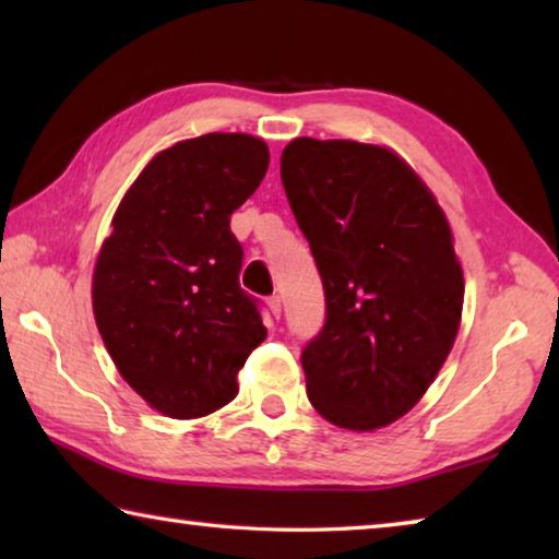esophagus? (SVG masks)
<instances>
[{
  "label": "esophagus",
  "mask_w": 559,
  "mask_h": 559,
  "mask_svg": "<svg viewBox=\"0 0 559 559\" xmlns=\"http://www.w3.org/2000/svg\"><path fill=\"white\" fill-rule=\"evenodd\" d=\"M269 310H271L273 318H281V298L278 296L269 298Z\"/></svg>",
  "instance_id": "esophagus-1"
}]
</instances>
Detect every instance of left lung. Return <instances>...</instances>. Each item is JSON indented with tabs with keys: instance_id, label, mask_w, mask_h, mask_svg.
Wrapping results in <instances>:
<instances>
[{
	"instance_id": "1",
	"label": "left lung",
	"mask_w": 559,
	"mask_h": 559,
	"mask_svg": "<svg viewBox=\"0 0 559 559\" xmlns=\"http://www.w3.org/2000/svg\"><path fill=\"white\" fill-rule=\"evenodd\" d=\"M281 182L325 288V325L300 355L308 400L335 427H386L437 380L459 333L447 214L400 155L355 140L296 138Z\"/></svg>"
}]
</instances>
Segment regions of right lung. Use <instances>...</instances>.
Instances as JSON below:
<instances>
[{
  "label": "right lung",
  "instance_id": "obj_1",
  "mask_svg": "<svg viewBox=\"0 0 559 559\" xmlns=\"http://www.w3.org/2000/svg\"><path fill=\"white\" fill-rule=\"evenodd\" d=\"M269 147L243 132L182 140L122 197L93 271V313L132 390L173 419L229 404L266 328L239 286L231 214L257 192Z\"/></svg>",
  "mask_w": 559,
  "mask_h": 559
}]
</instances>
